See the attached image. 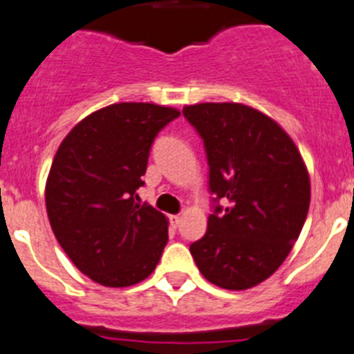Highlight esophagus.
<instances>
[{
	"instance_id": "1",
	"label": "esophagus",
	"mask_w": 354,
	"mask_h": 354,
	"mask_svg": "<svg viewBox=\"0 0 354 354\" xmlns=\"http://www.w3.org/2000/svg\"><path fill=\"white\" fill-rule=\"evenodd\" d=\"M180 223H182V216H171V225L174 228L180 227Z\"/></svg>"
}]
</instances>
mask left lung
<instances>
[{"instance_id": "left-lung-1", "label": "left lung", "mask_w": 354, "mask_h": 354, "mask_svg": "<svg viewBox=\"0 0 354 354\" xmlns=\"http://www.w3.org/2000/svg\"><path fill=\"white\" fill-rule=\"evenodd\" d=\"M209 163L212 214L191 245L201 275L225 290L263 283L284 263L310 209V176L277 122L236 102L185 106Z\"/></svg>"}]
</instances>
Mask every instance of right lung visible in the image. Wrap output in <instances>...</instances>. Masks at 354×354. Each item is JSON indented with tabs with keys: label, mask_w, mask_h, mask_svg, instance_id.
Segmentation results:
<instances>
[{
	"label": "right lung",
	"mask_w": 354,
	"mask_h": 354,
	"mask_svg": "<svg viewBox=\"0 0 354 354\" xmlns=\"http://www.w3.org/2000/svg\"><path fill=\"white\" fill-rule=\"evenodd\" d=\"M180 111L120 102L91 113L59 145L46 212L59 245L84 275L109 288L140 283L167 245V218L136 203L154 138Z\"/></svg>",
	"instance_id": "1"
}]
</instances>
